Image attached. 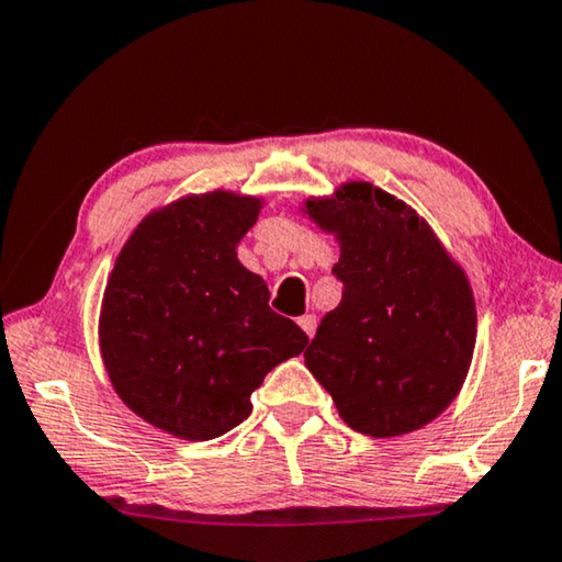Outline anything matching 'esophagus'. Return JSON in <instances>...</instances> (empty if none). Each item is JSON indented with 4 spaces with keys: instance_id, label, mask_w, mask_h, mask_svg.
<instances>
[{
    "instance_id": "1",
    "label": "esophagus",
    "mask_w": 562,
    "mask_h": 562,
    "mask_svg": "<svg viewBox=\"0 0 562 562\" xmlns=\"http://www.w3.org/2000/svg\"><path fill=\"white\" fill-rule=\"evenodd\" d=\"M297 323H300V328L307 333V338H313L315 328H317V317L315 315H303Z\"/></svg>"
}]
</instances>
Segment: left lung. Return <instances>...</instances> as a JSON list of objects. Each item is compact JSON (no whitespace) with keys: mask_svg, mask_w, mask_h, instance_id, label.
<instances>
[{"mask_svg":"<svg viewBox=\"0 0 562 562\" xmlns=\"http://www.w3.org/2000/svg\"><path fill=\"white\" fill-rule=\"evenodd\" d=\"M305 206L338 234L333 274L342 282L305 366L356 431L383 439L422 429L472 363L476 313L462 267L412 206L373 183H346Z\"/></svg>","mask_w":562,"mask_h":562,"instance_id":"1","label":"left lung"}]
</instances>
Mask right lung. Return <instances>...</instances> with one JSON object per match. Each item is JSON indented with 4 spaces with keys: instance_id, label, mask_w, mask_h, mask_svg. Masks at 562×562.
Returning a JSON list of instances; mask_svg holds the SVG:
<instances>
[{
    "instance_id": "add662e5",
    "label": "right lung",
    "mask_w": 562,
    "mask_h": 562,
    "mask_svg": "<svg viewBox=\"0 0 562 562\" xmlns=\"http://www.w3.org/2000/svg\"><path fill=\"white\" fill-rule=\"evenodd\" d=\"M259 209V199L229 191L173 201L138 224L105 284L100 353L113 389L179 439L239 426L265 375L307 346L237 259Z\"/></svg>"
}]
</instances>
